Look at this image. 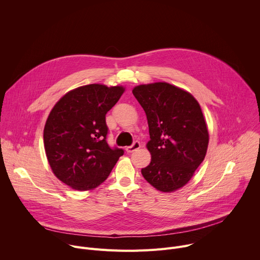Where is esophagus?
I'll use <instances>...</instances> for the list:
<instances>
[{
    "instance_id": "esophagus-1",
    "label": "esophagus",
    "mask_w": 260,
    "mask_h": 260,
    "mask_svg": "<svg viewBox=\"0 0 260 260\" xmlns=\"http://www.w3.org/2000/svg\"><path fill=\"white\" fill-rule=\"evenodd\" d=\"M140 147H141L140 142H139V141H135L131 146H127V147L125 148V151H126L127 153H132V152L138 150Z\"/></svg>"
}]
</instances>
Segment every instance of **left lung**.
<instances>
[{"label":"left lung","mask_w":260,"mask_h":260,"mask_svg":"<svg viewBox=\"0 0 260 260\" xmlns=\"http://www.w3.org/2000/svg\"><path fill=\"white\" fill-rule=\"evenodd\" d=\"M133 93L150 135L151 162L141 173L157 190L175 191L191 179L207 153L209 133L201 106L189 92L167 82L139 85Z\"/></svg>","instance_id":"1"}]
</instances>
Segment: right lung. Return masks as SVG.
Here are the masks:
<instances>
[{
    "instance_id": "add662e5",
    "label": "right lung",
    "mask_w": 260,
    "mask_h": 260,
    "mask_svg": "<svg viewBox=\"0 0 260 260\" xmlns=\"http://www.w3.org/2000/svg\"><path fill=\"white\" fill-rule=\"evenodd\" d=\"M124 88L102 84L80 86L53 107L44 127V147L54 175L76 190L95 188L123 155L107 143L106 114Z\"/></svg>"
}]
</instances>
